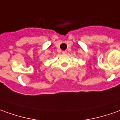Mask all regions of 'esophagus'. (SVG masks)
Here are the masks:
<instances>
[{"label": "esophagus", "instance_id": "obj_1", "mask_svg": "<svg viewBox=\"0 0 120 120\" xmlns=\"http://www.w3.org/2000/svg\"><path fill=\"white\" fill-rule=\"evenodd\" d=\"M62 53H63V54H66V53H67V51H63V52H62Z\"/></svg>", "mask_w": 120, "mask_h": 120}]
</instances>
